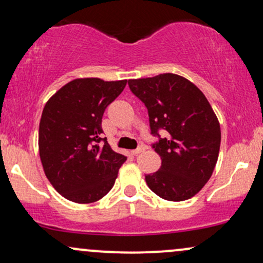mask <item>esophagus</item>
I'll use <instances>...</instances> for the list:
<instances>
[{
	"instance_id": "34e87169",
	"label": "esophagus",
	"mask_w": 263,
	"mask_h": 263,
	"mask_svg": "<svg viewBox=\"0 0 263 263\" xmlns=\"http://www.w3.org/2000/svg\"><path fill=\"white\" fill-rule=\"evenodd\" d=\"M146 149H147L146 146H140V147H138V148L131 151V153H132V155H140V153L144 152V151H146Z\"/></svg>"
}]
</instances>
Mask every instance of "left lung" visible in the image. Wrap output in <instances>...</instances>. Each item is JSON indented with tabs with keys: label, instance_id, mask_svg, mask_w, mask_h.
<instances>
[{
	"label": "left lung",
	"instance_id": "obj_1",
	"mask_svg": "<svg viewBox=\"0 0 263 263\" xmlns=\"http://www.w3.org/2000/svg\"><path fill=\"white\" fill-rule=\"evenodd\" d=\"M128 86L147 107L152 147L161 156V170L146 176L158 197L183 201L194 197L210 179L218 162L221 131L205 95L177 74L128 80ZM159 130L166 131L162 139Z\"/></svg>",
	"mask_w": 263,
	"mask_h": 263
}]
</instances>
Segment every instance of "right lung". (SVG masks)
Here are the masks:
<instances>
[{
	"label": "right lung",
	"instance_id": "add662e5",
	"mask_svg": "<svg viewBox=\"0 0 263 263\" xmlns=\"http://www.w3.org/2000/svg\"><path fill=\"white\" fill-rule=\"evenodd\" d=\"M126 83L75 79L45 104L39 123V156L48 180L68 200H100L127 159L102 138L101 127L102 115Z\"/></svg>",
	"mask_w": 263,
	"mask_h": 263
}]
</instances>
